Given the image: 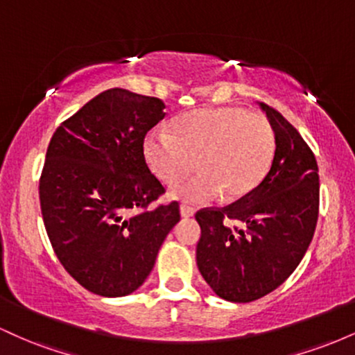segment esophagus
I'll return each mask as SVG.
<instances>
[{"mask_svg":"<svg viewBox=\"0 0 355 355\" xmlns=\"http://www.w3.org/2000/svg\"><path fill=\"white\" fill-rule=\"evenodd\" d=\"M180 215L183 218L193 217L195 209H193V207H189V205H185V203H183V205H180Z\"/></svg>","mask_w":355,"mask_h":355,"instance_id":"1","label":"esophagus"}]
</instances>
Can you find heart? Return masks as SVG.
Returning a JSON list of instances; mask_svg holds the SVG:
<instances>
[{"instance_id": "obj_1", "label": "heart", "mask_w": 355, "mask_h": 355, "mask_svg": "<svg viewBox=\"0 0 355 355\" xmlns=\"http://www.w3.org/2000/svg\"><path fill=\"white\" fill-rule=\"evenodd\" d=\"M152 172L173 183L197 166L195 177L172 187L173 197L207 202L245 197L266 178L275 155V132L267 116L237 107L200 108L178 116L173 133L153 128L144 140Z\"/></svg>"}]
</instances>
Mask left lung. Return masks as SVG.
I'll list each match as a JSON object with an SVG mask.
<instances>
[{"mask_svg": "<svg viewBox=\"0 0 355 355\" xmlns=\"http://www.w3.org/2000/svg\"><path fill=\"white\" fill-rule=\"evenodd\" d=\"M259 105L275 132L270 170L240 200L195 215L202 229L198 270L215 294L240 304L270 294L288 279L311 245L319 217L312 150L277 110Z\"/></svg>", "mask_w": 355, "mask_h": 355, "instance_id": "1", "label": "left lung"}]
</instances>
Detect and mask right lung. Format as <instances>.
<instances>
[{
  "label": "right lung",
  "mask_w": 355,
  "mask_h": 355,
  "mask_svg": "<svg viewBox=\"0 0 355 355\" xmlns=\"http://www.w3.org/2000/svg\"><path fill=\"white\" fill-rule=\"evenodd\" d=\"M164 108L160 98L107 89L48 145L40 178L44 229L64 270L96 295L135 292L180 220L177 202L145 210L165 193L144 155Z\"/></svg>",
  "instance_id": "right-lung-1"
}]
</instances>
